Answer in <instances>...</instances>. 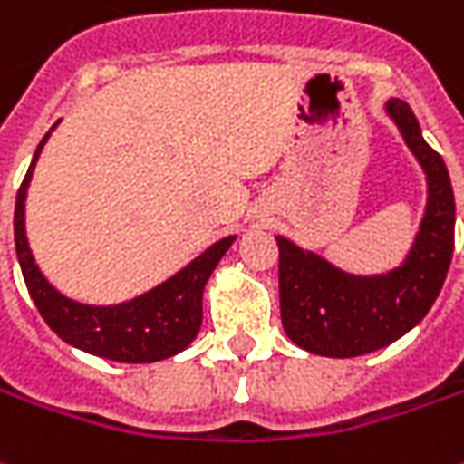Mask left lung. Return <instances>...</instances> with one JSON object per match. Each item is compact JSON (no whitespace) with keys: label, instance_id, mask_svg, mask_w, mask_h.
Masks as SVG:
<instances>
[{"label":"left lung","instance_id":"obj_1","mask_svg":"<svg viewBox=\"0 0 464 464\" xmlns=\"http://www.w3.org/2000/svg\"><path fill=\"white\" fill-rule=\"evenodd\" d=\"M386 113L427 175V210L399 269L355 276L285 236L279 246V304L289 340L327 358H355L406 335L440 297L455 251V192L440 154L421 137L409 103L391 99Z\"/></svg>","mask_w":464,"mask_h":464}]
</instances>
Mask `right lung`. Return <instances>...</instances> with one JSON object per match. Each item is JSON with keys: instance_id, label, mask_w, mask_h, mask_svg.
<instances>
[{"instance_id": "1", "label": "right lung", "mask_w": 464, "mask_h": 464, "mask_svg": "<svg viewBox=\"0 0 464 464\" xmlns=\"http://www.w3.org/2000/svg\"><path fill=\"white\" fill-rule=\"evenodd\" d=\"M50 131L34 150L33 165L22 179L14 203V248L34 307L40 310L43 320L60 340L91 355L119 361V363H154L178 355L190 345L200 330L203 289L223 254L236 241V236H226L216 241L175 276L121 304H106V307L81 304L60 295L34 264L24 233V198L33 179L34 162L43 152Z\"/></svg>"}]
</instances>
